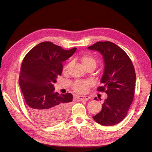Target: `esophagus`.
I'll use <instances>...</instances> for the list:
<instances>
[{
    "label": "esophagus",
    "instance_id": "obj_1",
    "mask_svg": "<svg viewBox=\"0 0 152 152\" xmlns=\"http://www.w3.org/2000/svg\"><path fill=\"white\" fill-rule=\"evenodd\" d=\"M78 99L79 100H81V101H83V100L87 101V100H89L91 98L88 96H79Z\"/></svg>",
    "mask_w": 152,
    "mask_h": 152
}]
</instances>
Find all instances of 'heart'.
<instances>
[{"label":"heart","instance_id":"b5f03b06","mask_svg":"<svg viewBox=\"0 0 152 152\" xmlns=\"http://www.w3.org/2000/svg\"><path fill=\"white\" fill-rule=\"evenodd\" d=\"M80 60L84 67L87 68L89 66H96V60L90 54H84L80 58ZM70 63H68L64 66L63 69V73H66L69 66ZM92 85V83L88 81H77L73 84V89L75 92L78 94H83L87 92L89 87Z\"/></svg>","mask_w":152,"mask_h":152}]
</instances>
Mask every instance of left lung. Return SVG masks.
<instances>
[{
	"mask_svg": "<svg viewBox=\"0 0 152 152\" xmlns=\"http://www.w3.org/2000/svg\"><path fill=\"white\" fill-rule=\"evenodd\" d=\"M88 49L99 51L103 56L105 69L100 80L103 86L97 91L108 95L102 110L92 118L105 126L117 124L126 118L134 99L135 72L133 64L121 48L111 42H97ZM94 100H97V97Z\"/></svg>",
	"mask_w": 152,
	"mask_h": 152,
	"instance_id": "left-lung-1",
	"label": "left lung"
}]
</instances>
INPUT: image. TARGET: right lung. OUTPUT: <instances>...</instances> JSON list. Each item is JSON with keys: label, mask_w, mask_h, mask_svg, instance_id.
Masks as SVG:
<instances>
[{"label": "right lung", "mask_w": 152, "mask_h": 152, "mask_svg": "<svg viewBox=\"0 0 152 152\" xmlns=\"http://www.w3.org/2000/svg\"><path fill=\"white\" fill-rule=\"evenodd\" d=\"M64 50L51 42H43L30 50L24 58L19 84L29 113L45 125L63 120L68 115L73 95L55 92L53 84L61 76L62 62L76 50Z\"/></svg>", "instance_id": "right-lung-1"}]
</instances>
